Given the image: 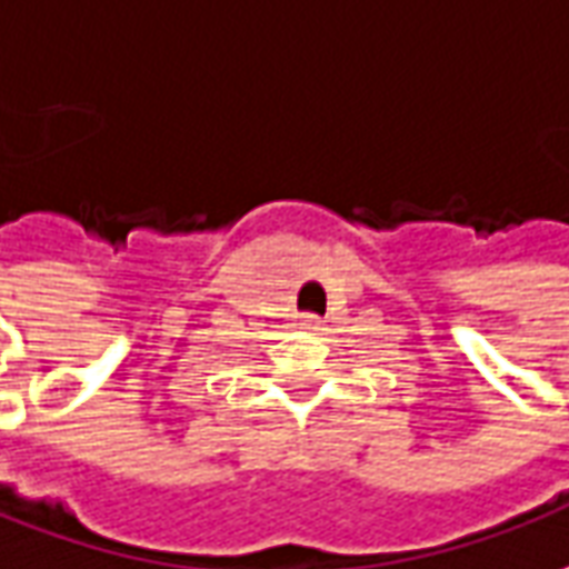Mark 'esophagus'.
I'll use <instances>...</instances> for the list:
<instances>
[{"instance_id": "34e87169", "label": "esophagus", "mask_w": 569, "mask_h": 569, "mask_svg": "<svg viewBox=\"0 0 569 569\" xmlns=\"http://www.w3.org/2000/svg\"><path fill=\"white\" fill-rule=\"evenodd\" d=\"M301 329H305V332H320V329H323V320H320V317H313V313H308V317H301Z\"/></svg>"}]
</instances>
